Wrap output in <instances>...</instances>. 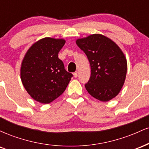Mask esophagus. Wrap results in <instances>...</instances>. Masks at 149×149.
Returning <instances> with one entry per match:
<instances>
[{
    "label": "esophagus",
    "instance_id": "34e87169",
    "mask_svg": "<svg viewBox=\"0 0 149 149\" xmlns=\"http://www.w3.org/2000/svg\"><path fill=\"white\" fill-rule=\"evenodd\" d=\"M73 76H74L75 78H77V77H78V72H77V71H76V72L73 73Z\"/></svg>",
    "mask_w": 149,
    "mask_h": 149
}]
</instances>
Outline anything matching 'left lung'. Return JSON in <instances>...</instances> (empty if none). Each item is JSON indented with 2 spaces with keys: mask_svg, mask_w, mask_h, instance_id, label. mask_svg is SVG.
Listing matches in <instances>:
<instances>
[{
  "mask_svg": "<svg viewBox=\"0 0 149 149\" xmlns=\"http://www.w3.org/2000/svg\"><path fill=\"white\" fill-rule=\"evenodd\" d=\"M90 64L91 76L85 85L91 96L108 102L117 96L123 86L127 60L116 42L102 34H92L76 40Z\"/></svg>",
  "mask_w": 149,
  "mask_h": 149,
  "instance_id": "8db88e82",
  "label": "left lung"
}]
</instances>
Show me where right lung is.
Instances as JSON below:
<instances>
[{"label": "right lung", "instance_id": "obj_1", "mask_svg": "<svg viewBox=\"0 0 149 149\" xmlns=\"http://www.w3.org/2000/svg\"><path fill=\"white\" fill-rule=\"evenodd\" d=\"M65 42L64 39H40L31 46L22 61V84L29 95L40 103L49 104L60 96L73 76L58 57Z\"/></svg>", "mask_w": 149, "mask_h": 149}]
</instances>
